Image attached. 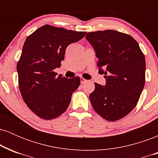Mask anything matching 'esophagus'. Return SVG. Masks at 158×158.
<instances>
[{
    "mask_svg": "<svg viewBox=\"0 0 158 158\" xmlns=\"http://www.w3.org/2000/svg\"><path fill=\"white\" fill-rule=\"evenodd\" d=\"M80 81H81V84H84L85 81H87V80L85 79H84L83 77L80 78Z\"/></svg>",
    "mask_w": 158,
    "mask_h": 158,
    "instance_id": "esophagus-1",
    "label": "esophagus"
}]
</instances>
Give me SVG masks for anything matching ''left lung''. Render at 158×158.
Returning a JSON list of instances; mask_svg holds the SVG:
<instances>
[{"mask_svg": "<svg viewBox=\"0 0 158 158\" xmlns=\"http://www.w3.org/2000/svg\"><path fill=\"white\" fill-rule=\"evenodd\" d=\"M85 38L94 47L97 67L106 79L105 86L94 83L90 103L103 119H122L137 106L144 88V54L134 38L116 30L88 32Z\"/></svg>", "mask_w": 158, "mask_h": 158, "instance_id": "8db88e82", "label": "left lung"}]
</instances>
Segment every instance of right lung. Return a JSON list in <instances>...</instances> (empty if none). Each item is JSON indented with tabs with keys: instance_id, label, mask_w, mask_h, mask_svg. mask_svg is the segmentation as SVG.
<instances>
[{
	"instance_id": "1",
	"label": "right lung",
	"mask_w": 158,
	"mask_h": 158,
	"mask_svg": "<svg viewBox=\"0 0 158 158\" xmlns=\"http://www.w3.org/2000/svg\"><path fill=\"white\" fill-rule=\"evenodd\" d=\"M85 33L46 24L27 38L17 63L19 87L24 102L38 117L52 119L68 109L80 78L57 76L54 69L61 67L68 45Z\"/></svg>"
}]
</instances>
